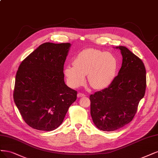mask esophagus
Returning <instances> with one entry per match:
<instances>
[{"mask_svg":"<svg viewBox=\"0 0 158 158\" xmlns=\"http://www.w3.org/2000/svg\"><path fill=\"white\" fill-rule=\"evenodd\" d=\"M85 95L84 94H82V93H78L77 94V97H85Z\"/></svg>","mask_w":158,"mask_h":158,"instance_id":"obj_1","label":"esophagus"}]
</instances>
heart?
<instances>
[{"mask_svg":"<svg viewBox=\"0 0 158 158\" xmlns=\"http://www.w3.org/2000/svg\"><path fill=\"white\" fill-rule=\"evenodd\" d=\"M117 69L118 60L112 53L89 48L78 54L73 65L64 68V75L67 84L73 88L82 85L88 74V81L92 88L101 89L112 83Z\"/></svg>","mask_w":158,"mask_h":158,"instance_id":"obj_1","label":"heart"}]
</instances>
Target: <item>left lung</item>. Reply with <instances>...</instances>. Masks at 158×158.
Masks as SVG:
<instances>
[{"instance_id":"obj_1","label":"left lung","mask_w":158,"mask_h":158,"mask_svg":"<svg viewBox=\"0 0 158 158\" xmlns=\"http://www.w3.org/2000/svg\"><path fill=\"white\" fill-rule=\"evenodd\" d=\"M122 67L106 88L91 95V116L96 127L113 131L132 121L145 94L146 69L142 60L125 46Z\"/></svg>"}]
</instances>
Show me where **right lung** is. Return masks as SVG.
<instances>
[{"mask_svg": "<svg viewBox=\"0 0 158 158\" xmlns=\"http://www.w3.org/2000/svg\"><path fill=\"white\" fill-rule=\"evenodd\" d=\"M70 46V43H44L19 65L14 100L23 120L32 128L56 129L77 100V91L64 80V63Z\"/></svg>", "mask_w": 158, "mask_h": 158, "instance_id": "obj_1", "label": "right lung"}]
</instances>
